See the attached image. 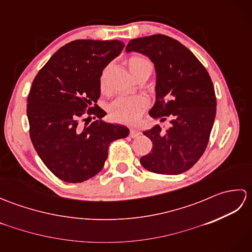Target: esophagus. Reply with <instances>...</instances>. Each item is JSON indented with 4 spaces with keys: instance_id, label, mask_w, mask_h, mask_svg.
<instances>
[{
    "instance_id": "esophagus-1",
    "label": "esophagus",
    "mask_w": 252,
    "mask_h": 252,
    "mask_svg": "<svg viewBox=\"0 0 252 252\" xmlns=\"http://www.w3.org/2000/svg\"><path fill=\"white\" fill-rule=\"evenodd\" d=\"M141 134V131L137 130V129H131L130 130V136L131 137H136Z\"/></svg>"
}]
</instances>
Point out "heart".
<instances>
[{"label": "heart", "mask_w": 252, "mask_h": 252, "mask_svg": "<svg viewBox=\"0 0 252 252\" xmlns=\"http://www.w3.org/2000/svg\"><path fill=\"white\" fill-rule=\"evenodd\" d=\"M126 63L133 76H135L144 67H152L151 63L141 56L130 57ZM100 88L101 90L104 89V77L100 80ZM147 105L148 100L144 95L120 96L112 101L109 107V112L111 117L118 121L134 122L140 118Z\"/></svg>", "instance_id": "1"}]
</instances>
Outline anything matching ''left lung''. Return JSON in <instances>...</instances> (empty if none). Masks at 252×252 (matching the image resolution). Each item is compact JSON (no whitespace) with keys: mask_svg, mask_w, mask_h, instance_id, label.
<instances>
[{"mask_svg":"<svg viewBox=\"0 0 252 252\" xmlns=\"http://www.w3.org/2000/svg\"><path fill=\"white\" fill-rule=\"evenodd\" d=\"M126 51L141 53L153 62L156 100L148 114L170 122L167 130L156 125L143 132L153 149L141 158V164L158 174L183 173L206 151L215 122L217 99L210 76L187 47L167 35L131 40Z\"/></svg>","mask_w":252,"mask_h":252,"instance_id":"obj_1","label":"left lung"}]
</instances>
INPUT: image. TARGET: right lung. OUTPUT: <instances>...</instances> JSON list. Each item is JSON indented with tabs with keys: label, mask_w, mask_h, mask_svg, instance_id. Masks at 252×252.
<instances>
[{
	"label": "right lung",
	"mask_w": 252,
	"mask_h": 252,
	"mask_svg": "<svg viewBox=\"0 0 252 252\" xmlns=\"http://www.w3.org/2000/svg\"><path fill=\"white\" fill-rule=\"evenodd\" d=\"M123 47L118 40L72 41L50 58L32 82L27 105L31 142L51 172L68 183L97 174L109 144L129 135L126 126L101 120L106 112L97 106L101 72ZM92 114L99 120L89 124Z\"/></svg>",
	"instance_id": "add662e5"
}]
</instances>
